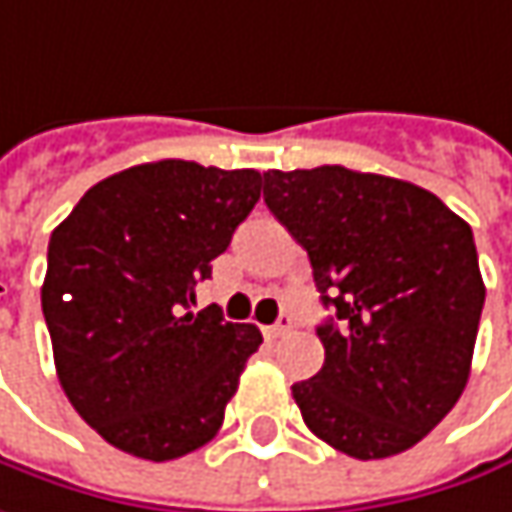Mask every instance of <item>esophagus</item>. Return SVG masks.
I'll list each match as a JSON object with an SVG mask.
<instances>
[{
    "instance_id": "obj_1",
    "label": "esophagus",
    "mask_w": 512,
    "mask_h": 512,
    "mask_svg": "<svg viewBox=\"0 0 512 512\" xmlns=\"http://www.w3.org/2000/svg\"><path fill=\"white\" fill-rule=\"evenodd\" d=\"M290 331H293V319L284 313V316H281V319H278V322L269 328V337H284V334H290Z\"/></svg>"
}]
</instances>
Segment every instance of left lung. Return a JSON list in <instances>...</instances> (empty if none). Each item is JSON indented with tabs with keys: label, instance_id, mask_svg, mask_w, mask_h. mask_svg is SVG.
I'll use <instances>...</instances> for the list:
<instances>
[{
	"label": "left lung",
	"instance_id": "1",
	"mask_svg": "<svg viewBox=\"0 0 512 512\" xmlns=\"http://www.w3.org/2000/svg\"><path fill=\"white\" fill-rule=\"evenodd\" d=\"M263 202L331 310L322 369L293 384L304 425L357 460L413 448L469 381L487 296L472 228L410 181L346 166L269 169Z\"/></svg>",
	"mask_w": 512,
	"mask_h": 512
}]
</instances>
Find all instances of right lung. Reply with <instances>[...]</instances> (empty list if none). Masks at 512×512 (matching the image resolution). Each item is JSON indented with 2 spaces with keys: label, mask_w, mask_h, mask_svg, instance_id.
<instances>
[{
  "label": "right lung",
  "mask_w": 512,
  "mask_h": 512,
  "mask_svg": "<svg viewBox=\"0 0 512 512\" xmlns=\"http://www.w3.org/2000/svg\"><path fill=\"white\" fill-rule=\"evenodd\" d=\"M260 187L255 169L140 163L90 187L52 231L40 302L58 381L119 451L163 463L222 428L263 337L190 304Z\"/></svg>",
  "instance_id": "1"
}]
</instances>
